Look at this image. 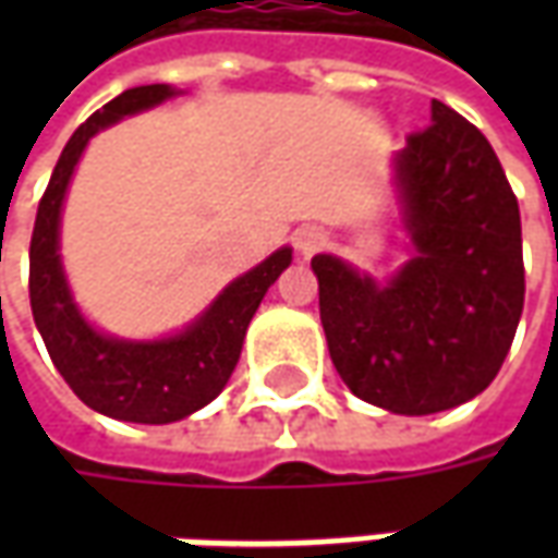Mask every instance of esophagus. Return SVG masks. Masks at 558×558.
Returning <instances> with one entry per match:
<instances>
[{"label": "esophagus", "mask_w": 558, "mask_h": 558, "mask_svg": "<svg viewBox=\"0 0 558 558\" xmlns=\"http://www.w3.org/2000/svg\"><path fill=\"white\" fill-rule=\"evenodd\" d=\"M323 244H326V235L319 230H314V227H311V230H302L299 232V239H295V247H299V254H302L304 259L314 256Z\"/></svg>", "instance_id": "esophagus-1"}]
</instances>
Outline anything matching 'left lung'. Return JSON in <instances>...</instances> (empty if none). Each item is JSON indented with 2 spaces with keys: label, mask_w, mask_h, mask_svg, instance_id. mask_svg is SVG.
Wrapping results in <instances>:
<instances>
[{
  "label": "left lung",
  "mask_w": 558,
  "mask_h": 558,
  "mask_svg": "<svg viewBox=\"0 0 558 558\" xmlns=\"http://www.w3.org/2000/svg\"><path fill=\"white\" fill-rule=\"evenodd\" d=\"M415 256L386 287L338 256L311 259L340 379L398 415H430L490 386L523 314L520 208L496 151L448 104L395 158Z\"/></svg>",
  "instance_id": "8db88e82"
}]
</instances>
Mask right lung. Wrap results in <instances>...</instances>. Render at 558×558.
<instances>
[{"mask_svg":"<svg viewBox=\"0 0 558 558\" xmlns=\"http://www.w3.org/2000/svg\"><path fill=\"white\" fill-rule=\"evenodd\" d=\"M175 89L155 83L122 92L104 104L68 140L50 184L38 203L29 244V302L56 371L71 391L101 415L134 424H170L203 410L218 398L242 355L244 331L254 319L268 287L292 263L290 247H280L232 280L206 314L163 340L107 338L83 319L68 290L59 259V215L83 148L101 128L172 98Z\"/></svg>","mask_w":558,"mask_h":558,"instance_id":"1","label":"right lung"}]
</instances>
